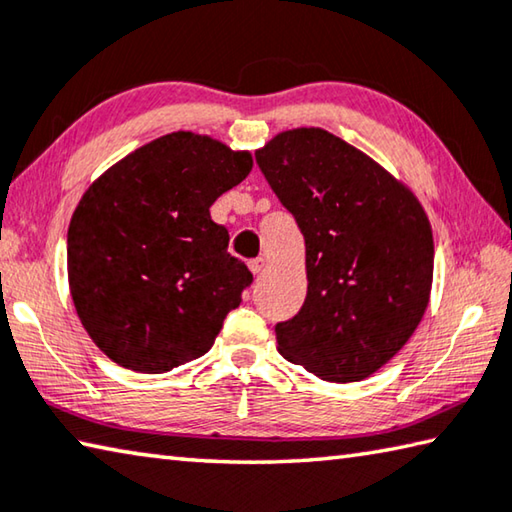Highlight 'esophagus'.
Masks as SVG:
<instances>
[{"instance_id": "34e87169", "label": "esophagus", "mask_w": 512, "mask_h": 512, "mask_svg": "<svg viewBox=\"0 0 512 512\" xmlns=\"http://www.w3.org/2000/svg\"><path fill=\"white\" fill-rule=\"evenodd\" d=\"M248 268H250V271H253L255 275H259V273H262L264 268H266V259H264V257H255V259H250V262H248Z\"/></svg>"}]
</instances>
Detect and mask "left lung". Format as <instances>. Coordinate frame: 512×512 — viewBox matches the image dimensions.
Masks as SVG:
<instances>
[{
	"label": "left lung",
	"instance_id": "left-lung-1",
	"mask_svg": "<svg viewBox=\"0 0 512 512\" xmlns=\"http://www.w3.org/2000/svg\"><path fill=\"white\" fill-rule=\"evenodd\" d=\"M255 161L306 244V300L275 324L280 353L331 383L371 376L430 302L434 241L421 203L318 127L275 136Z\"/></svg>",
	"mask_w": 512,
	"mask_h": 512
}]
</instances>
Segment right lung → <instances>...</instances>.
Wrapping results in <instances>:
<instances>
[{
	"label": "right lung",
	"instance_id": "1",
	"mask_svg": "<svg viewBox=\"0 0 512 512\" xmlns=\"http://www.w3.org/2000/svg\"><path fill=\"white\" fill-rule=\"evenodd\" d=\"M253 170L192 132L143 145L91 185L67 235L82 327L120 367L163 374L206 353L253 273L210 206Z\"/></svg>",
	"mask_w": 512,
	"mask_h": 512
}]
</instances>
